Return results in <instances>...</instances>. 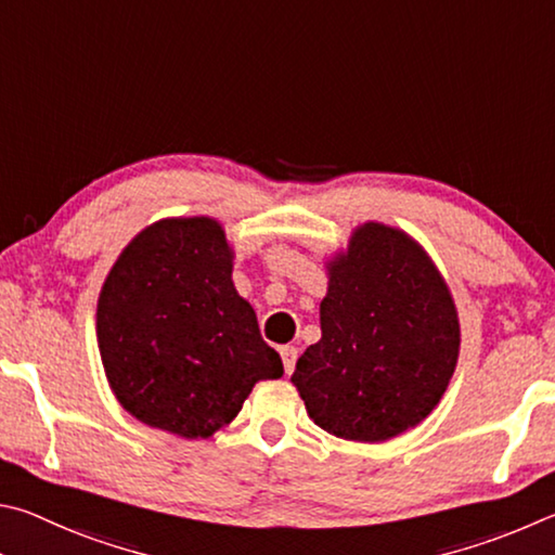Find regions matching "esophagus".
I'll list each match as a JSON object with an SVG mask.
<instances>
[{
    "label": "esophagus",
    "mask_w": 555,
    "mask_h": 555,
    "mask_svg": "<svg viewBox=\"0 0 555 555\" xmlns=\"http://www.w3.org/2000/svg\"><path fill=\"white\" fill-rule=\"evenodd\" d=\"M280 356H283L285 373L289 375L295 371V363H297V348L295 346H280Z\"/></svg>",
    "instance_id": "1"
}]
</instances>
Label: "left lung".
Returning a JSON list of instances; mask_svg holds the SVG:
<instances>
[{"instance_id": "left-lung-1", "label": "left lung", "mask_w": 555, "mask_h": 555, "mask_svg": "<svg viewBox=\"0 0 555 555\" xmlns=\"http://www.w3.org/2000/svg\"><path fill=\"white\" fill-rule=\"evenodd\" d=\"M324 266L322 338L299 356L293 385L332 436L395 439L436 410L459 363L451 289L422 243L383 221L358 223Z\"/></svg>"}]
</instances>
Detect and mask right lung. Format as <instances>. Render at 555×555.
I'll use <instances>...</instances> for the list:
<instances>
[{
    "label": "right lung",
    "instance_id": "1",
    "mask_svg": "<svg viewBox=\"0 0 555 555\" xmlns=\"http://www.w3.org/2000/svg\"><path fill=\"white\" fill-rule=\"evenodd\" d=\"M231 272L211 217L158 219L119 253L96 299V344L114 397L139 422L209 439L256 383L283 377Z\"/></svg>",
    "mask_w": 555,
    "mask_h": 555
}]
</instances>
